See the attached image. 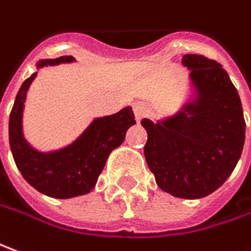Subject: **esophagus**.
Instances as JSON below:
<instances>
[{"label": "esophagus", "mask_w": 251, "mask_h": 251, "mask_svg": "<svg viewBox=\"0 0 251 251\" xmlns=\"http://www.w3.org/2000/svg\"><path fill=\"white\" fill-rule=\"evenodd\" d=\"M133 112H134V115H136V119L140 121V119L144 117V114H146V107H144V104H134V105H133Z\"/></svg>", "instance_id": "obj_1"}]
</instances>
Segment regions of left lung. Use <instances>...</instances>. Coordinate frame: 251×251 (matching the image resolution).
Returning <instances> with one entry per match:
<instances>
[{
  "instance_id": "1",
  "label": "left lung",
  "mask_w": 251,
  "mask_h": 251,
  "mask_svg": "<svg viewBox=\"0 0 251 251\" xmlns=\"http://www.w3.org/2000/svg\"><path fill=\"white\" fill-rule=\"evenodd\" d=\"M198 97L172 118L143 119L144 156L162 191L184 199L210 195L239 161L246 124L238 90L221 64L203 54L181 59Z\"/></svg>"
}]
</instances>
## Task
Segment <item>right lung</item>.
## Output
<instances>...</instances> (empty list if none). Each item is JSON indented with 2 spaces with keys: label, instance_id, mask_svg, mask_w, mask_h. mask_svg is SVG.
I'll return each instance as SVG.
<instances>
[{
  "label": "right lung",
  "instance_id": "add662e5",
  "mask_svg": "<svg viewBox=\"0 0 251 251\" xmlns=\"http://www.w3.org/2000/svg\"><path fill=\"white\" fill-rule=\"evenodd\" d=\"M71 61H74L73 56H61L41 60L37 67ZM35 75L37 73L22 83L9 115V144L15 163L25 181L48 197L67 199L89 194L110 152L124 143L126 130L136 124L132 107L95 119L68 147L48 154L38 152L28 146L22 132L25 95Z\"/></svg>",
  "mask_w": 251,
  "mask_h": 251
}]
</instances>
